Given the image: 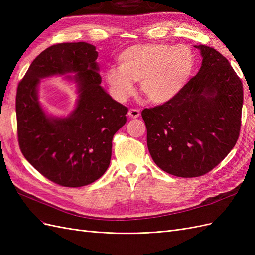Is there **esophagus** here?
I'll return each instance as SVG.
<instances>
[{
    "instance_id": "1",
    "label": "esophagus",
    "mask_w": 255,
    "mask_h": 255,
    "mask_svg": "<svg viewBox=\"0 0 255 255\" xmlns=\"http://www.w3.org/2000/svg\"><path fill=\"white\" fill-rule=\"evenodd\" d=\"M128 116L130 118H138L140 116V111L139 110H136V109H132L128 111Z\"/></svg>"
}]
</instances>
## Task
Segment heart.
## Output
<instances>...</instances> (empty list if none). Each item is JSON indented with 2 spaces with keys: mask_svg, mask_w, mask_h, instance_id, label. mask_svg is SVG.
I'll return each mask as SVG.
<instances>
[{
  "mask_svg": "<svg viewBox=\"0 0 255 255\" xmlns=\"http://www.w3.org/2000/svg\"><path fill=\"white\" fill-rule=\"evenodd\" d=\"M117 59L119 67L107 69L105 80L121 102L133 95L134 82L139 81L142 95L150 102L171 101L186 86L196 67L195 53L185 44H135L123 50Z\"/></svg>",
  "mask_w": 255,
  "mask_h": 255,
  "instance_id": "b5f03b06",
  "label": "heart"
}]
</instances>
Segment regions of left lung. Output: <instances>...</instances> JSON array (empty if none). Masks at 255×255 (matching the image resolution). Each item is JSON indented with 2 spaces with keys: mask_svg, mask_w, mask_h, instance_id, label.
I'll use <instances>...</instances> for the list:
<instances>
[{
  "mask_svg": "<svg viewBox=\"0 0 255 255\" xmlns=\"http://www.w3.org/2000/svg\"><path fill=\"white\" fill-rule=\"evenodd\" d=\"M199 72L171 101L141 113L152 159L180 177L201 176L234 148L241 129L243 84L228 59L207 45Z\"/></svg>",
  "mask_w": 255,
  "mask_h": 255,
  "instance_id": "1",
  "label": "left lung"
}]
</instances>
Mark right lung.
Instances as JSON below:
<instances>
[{
  "mask_svg": "<svg viewBox=\"0 0 255 255\" xmlns=\"http://www.w3.org/2000/svg\"><path fill=\"white\" fill-rule=\"evenodd\" d=\"M96 47L58 43L30 64L16 97L18 140L23 155L38 172L65 187H81L101 177L111 163L112 140L126 125L128 107L101 86ZM66 75L77 85L74 112L49 115L37 98L41 78Z\"/></svg>",
  "mask_w": 255,
  "mask_h": 255,
  "instance_id": "obj_1",
  "label": "right lung"
}]
</instances>
